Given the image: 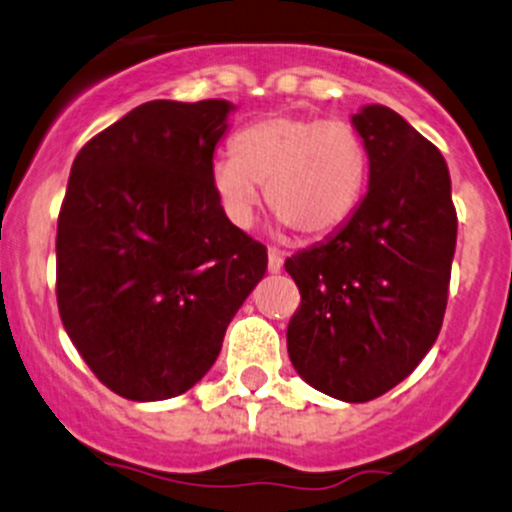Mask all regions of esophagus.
<instances>
[{
  "label": "esophagus",
  "mask_w": 512,
  "mask_h": 512,
  "mask_svg": "<svg viewBox=\"0 0 512 512\" xmlns=\"http://www.w3.org/2000/svg\"><path fill=\"white\" fill-rule=\"evenodd\" d=\"M283 268V254L278 249H268V273H280Z\"/></svg>",
  "instance_id": "esophagus-1"
}]
</instances>
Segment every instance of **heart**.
I'll list each match as a JSON object with an SVG mask.
<instances>
[{"label": "heart", "instance_id": "heart-1", "mask_svg": "<svg viewBox=\"0 0 512 512\" xmlns=\"http://www.w3.org/2000/svg\"><path fill=\"white\" fill-rule=\"evenodd\" d=\"M370 154L348 120H319L278 113L246 125L234 137V154L210 166L212 191L237 227L254 222L266 186V203L280 225L302 239L338 232L360 205Z\"/></svg>", "mask_w": 512, "mask_h": 512}]
</instances>
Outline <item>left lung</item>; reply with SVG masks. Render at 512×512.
<instances>
[{"label":"left lung","mask_w":512,"mask_h":512,"mask_svg":"<svg viewBox=\"0 0 512 512\" xmlns=\"http://www.w3.org/2000/svg\"><path fill=\"white\" fill-rule=\"evenodd\" d=\"M350 123L370 154L367 193L338 232L285 261L302 295L287 353L309 387L363 404L404 382L438 338L457 212L438 147L399 113L370 103Z\"/></svg>","instance_id":"1"}]
</instances>
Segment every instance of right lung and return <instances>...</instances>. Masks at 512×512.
Masks as SVG:
<instances>
[{
    "label": "right lung",
    "instance_id": "right-lung-1",
    "mask_svg": "<svg viewBox=\"0 0 512 512\" xmlns=\"http://www.w3.org/2000/svg\"><path fill=\"white\" fill-rule=\"evenodd\" d=\"M234 103L147 101L89 140L57 220V307L74 348L130 401L208 375L268 266L229 222L210 166Z\"/></svg>",
    "mask_w": 512,
    "mask_h": 512
}]
</instances>
